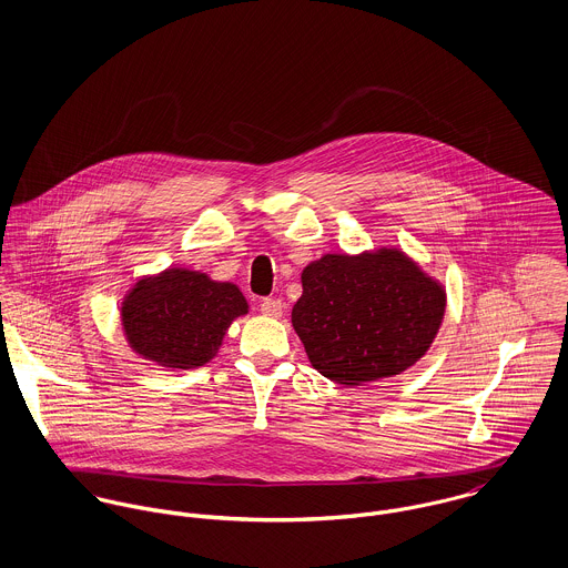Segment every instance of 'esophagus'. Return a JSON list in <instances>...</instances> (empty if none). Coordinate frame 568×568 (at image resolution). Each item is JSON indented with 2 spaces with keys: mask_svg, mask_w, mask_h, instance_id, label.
Segmentation results:
<instances>
[{
  "mask_svg": "<svg viewBox=\"0 0 568 568\" xmlns=\"http://www.w3.org/2000/svg\"><path fill=\"white\" fill-rule=\"evenodd\" d=\"M260 311H262V315L277 320V317H282V313H284V306H282V302H280V300H262V304H260Z\"/></svg>",
  "mask_w": 568,
  "mask_h": 568,
  "instance_id": "esophagus-1",
  "label": "esophagus"
}]
</instances>
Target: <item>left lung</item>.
<instances>
[{"label": "left lung", "instance_id": "1", "mask_svg": "<svg viewBox=\"0 0 568 568\" xmlns=\"http://www.w3.org/2000/svg\"><path fill=\"white\" fill-rule=\"evenodd\" d=\"M446 313V286L398 246L325 253L302 271L291 322L311 365L356 387L413 367Z\"/></svg>", "mask_w": 568, "mask_h": 568}]
</instances>
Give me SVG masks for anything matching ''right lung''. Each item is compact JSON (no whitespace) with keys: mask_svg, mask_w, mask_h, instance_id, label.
Here are the masks:
<instances>
[{"mask_svg":"<svg viewBox=\"0 0 568 568\" xmlns=\"http://www.w3.org/2000/svg\"><path fill=\"white\" fill-rule=\"evenodd\" d=\"M244 315L248 304L234 282L183 266L142 275L120 302L131 352L172 372L196 369L219 356L230 325Z\"/></svg>","mask_w":568,"mask_h":568,"instance_id":"1","label":"right lung"}]
</instances>
